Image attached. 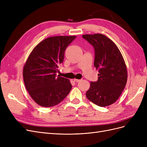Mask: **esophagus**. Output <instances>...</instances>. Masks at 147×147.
<instances>
[{"label":"esophagus","instance_id":"esophagus-1","mask_svg":"<svg viewBox=\"0 0 147 147\" xmlns=\"http://www.w3.org/2000/svg\"><path fill=\"white\" fill-rule=\"evenodd\" d=\"M74 82H75V83H78V82H79L80 81V80H78V79H74Z\"/></svg>","mask_w":147,"mask_h":147}]
</instances>
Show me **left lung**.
<instances>
[{
	"label": "left lung",
	"instance_id": "1",
	"mask_svg": "<svg viewBox=\"0 0 147 147\" xmlns=\"http://www.w3.org/2000/svg\"><path fill=\"white\" fill-rule=\"evenodd\" d=\"M82 37L94 48V65L99 70L98 80L91 82L86 97L98 106L110 105L119 98L126 84L125 62L117 45L105 35L86 34Z\"/></svg>",
	"mask_w": 147,
	"mask_h": 147
}]
</instances>
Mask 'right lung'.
<instances>
[{
    "mask_svg": "<svg viewBox=\"0 0 147 147\" xmlns=\"http://www.w3.org/2000/svg\"><path fill=\"white\" fill-rule=\"evenodd\" d=\"M75 36L47 38L31 52L23 69L26 90L37 104L50 107L58 104L69 94L72 84L67 78L57 76L63 63L66 48Z\"/></svg>",
    "mask_w": 147,
    "mask_h": 147,
    "instance_id": "obj_1",
    "label": "right lung"
}]
</instances>
